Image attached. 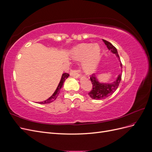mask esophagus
Returning a JSON list of instances; mask_svg holds the SVG:
<instances>
[{
  "mask_svg": "<svg viewBox=\"0 0 152 152\" xmlns=\"http://www.w3.org/2000/svg\"><path fill=\"white\" fill-rule=\"evenodd\" d=\"M70 75L75 77V78H80L81 77V75L79 73V72L76 70H73L70 71Z\"/></svg>",
  "mask_w": 152,
  "mask_h": 152,
  "instance_id": "34e87169",
  "label": "esophagus"
}]
</instances>
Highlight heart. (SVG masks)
<instances>
[{
	"label": "heart",
	"instance_id": "heart-1",
	"mask_svg": "<svg viewBox=\"0 0 152 152\" xmlns=\"http://www.w3.org/2000/svg\"><path fill=\"white\" fill-rule=\"evenodd\" d=\"M102 50L97 44H80L73 48L71 51L72 58L82 61V68L87 73H93L100 61Z\"/></svg>",
	"mask_w": 152,
	"mask_h": 152
}]
</instances>
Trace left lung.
I'll return each mask as SVG.
<instances>
[{
	"instance_id": "1",
	"label": "left lung",
	"mask_w": 152,
	"mask_h": 152,
	"mask_svg": "<svg viewBox=\"0 0 152 152\" xmlns=\"http://www.w3.org/2000/svg\"><path fill=\"white\" fill-rule=\"evenodd\" d=\"M102 40L104 44L107 45L108 49L112 53L115 55L116 57L118 58V61H120L121 68H122V63L121 61L120 58H119L117 49L111 43L108 42V41L104 39ZM122 73V70H121V72L118 75L116 79L112 82H110V83H106V82L99 81L98 80V76L95 74H93L90 78L93 87V89L90 91V93H89L90 97L93 99L99 100L105 99L109 97L110 96H111L118 88L119 84H120L121 81Z\"/></svg>"
}]
</instances>
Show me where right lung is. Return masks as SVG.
I'll use <instances>...</instances> for the list:
<instances>
[{
  "label": "right lung",
  "mask_w": 152,
  "mask_h": 152,
  "mask_svg": "<svg viewBox=\"0 0 152 152\" xmlns=\"http://www.w3.org/2000/svg\"><path fill=\"white\" fill-rule=\"evenodd\" d=\"M69 75L68 73H64L62 74V76H61V80L60 81H59V84H58V86L57 87L56 89L55 90V91L54 92V93L53 94V95H51L50 96V97L46 99L44 101V102H39L40 104H48V103H50L51 102H53L58 97V96L59 93V91H60V89H61V87L63 85V83L65 81V80L67 79V78L69 77Z\"/></svg>",
  "instance_id": "1"
}]
</instances>
